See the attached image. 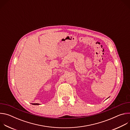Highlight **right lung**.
Returning <instances> with one entry per match:
<instances>
[{
	"label": "right lung",
	"instance_id": "obj_1",
	"mask_svg": "<svg viewBox=\"0 0 130 130\" xmlns=\"http://www.w3.org/2000/svg\"><path fill=\"white\" fill-rule=\"evenodd\" d=\"M32 104H33V105H39V104H38V103H32Z\"/></svg>",
	"mask_w": 130,
	"mask_h": 130
}]
</instances>
